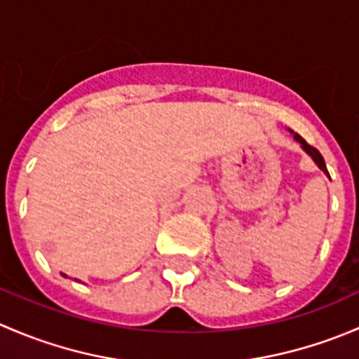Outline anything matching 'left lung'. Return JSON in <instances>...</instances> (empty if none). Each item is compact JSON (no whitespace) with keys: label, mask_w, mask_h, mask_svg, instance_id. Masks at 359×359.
Wrapping results in <instances>:
<instances>
[{"label":"left lung","mask_w":359,"mask_h":359,"mask_svg":"<svg viewBox=\"0 0 359 359\" xmlns=\"http://www.w3.org/2000/svg\"><path fill=\"white\" fill-rule=\"evenodd\" d=\"M293 139H295V140H297V142H300V146H302V149H304V151H306V153H307V154H309V156L314 159V163H316V165H318V166H320V168H321V170H323V172H325V173H327V175H328V170H327V165H325V159H323V156H321V154H320V151H318V149H316V147L309 146V144H307V142H306V140H304V139H302V137H300V135H299V133H293Z\"/></svg>","instance_id":"1"}]
</instances>
